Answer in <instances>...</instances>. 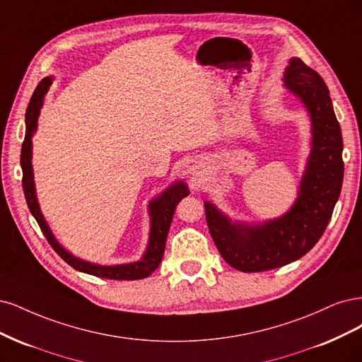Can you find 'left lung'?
I'll use <instances>...</instances> for the list:
<instances>
[{
	"mask_svg": "<svg viewBox=\"0 0 362 362\" xmlns=\"http://www.w3.org/2000/svg\"><path fill=\"white\" fill-rule=\"evenodd\" d=\"M284 84L311 117V153L299 195L290 211L262 226L231 221L206 202L209 231L223 259L242 272H263L305 255L332 216L343 185V136L323 78L300 58H291Z\"/></svg>",
	"mask_w": 362,
	"mask_h": 362,
	"instance_id": "left-lung-1",
	"label": "left lung"
}]
</instances>
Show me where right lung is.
<instances>
[{"instance_id":"obj_1","label":"right lung","mask_w":362,"mask_h":362,"mask_svg":"<svg viewBox=\"0 0 362 362\" xmlns=\"http://www.w3.org/2000/svg\"><path fill=\"white\" fill-rule=\"evenodd\" d=\"M51 84H52L51 76H46L40 81L39 86L33 93L27 112H25L27 129H25V139L24 143H22V150H21V167H22V188H24L25 200H27L30 212L34 218H36L42 233L45 235V238L48 239L54 251L60 255L67 264H71L74 269L95 275V276L107 278V279H143L158 269L162 257H164L165 242H167L174 211H176V206L179 204L182 198L189 194L188 186H186L183 182H176L174 185H171L168 189H165V192H162L159 197L155 198V200L150 202L148 211L151 218V227H150L148 247L146 250L144 257L139 262L127 263V264H115V266H100V264L81 260L75 257V255H72L71 252H67L62 245L58 243V240L52 235V231L49 230L48 224H46L37 203L36 188H34V180H33L31 138H33V134L36 132L37 117L40 114L43 99Z\"/></svg>"}]
</instances>
